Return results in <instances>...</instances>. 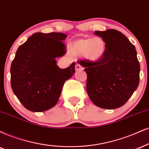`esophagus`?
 Instances as JSON below:
<instances>
[{"label":"esophagus","instance_id":"1","mask_svg":"<svg viewBox=\"0 0 149 149\" xmlns=\"http://www.w3.org/2000/svg\"><path fill=\"white\" fill-rule=\"evenodd\" d=\"M83 69V68H82V66L80 65V64L79 63H77L76 65H75V70H76L77 71V70H82Z\"/></svg>","mask_w":149,"mask_h":149}]
</instances>
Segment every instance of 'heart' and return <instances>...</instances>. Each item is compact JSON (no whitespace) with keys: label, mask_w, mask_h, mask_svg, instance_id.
I'll return each instance as SVG.
<instances>
[{"label":"heart","mask_w":149,"mask_h":149,"mask_svg":"<svg viewBox=\"0 0 149 149\" xmlns=\"http://www.w3.org/2000/svg\"><path fill=\"white\" fill-rule=\"evenodd\" d=\"M69 50L73 55H81L91 61H97L106 51V43L102 38L79 39L70 44Z\"/></svg>","instance_id":"b5f03b06"}]
</instances>
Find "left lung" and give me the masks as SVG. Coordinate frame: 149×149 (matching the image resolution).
Listing matches in <instances>:
<instances>
[{"instance_id":"left-lung-1","label":"left lung","mask_w":149,"mask_h":149,"mask_svg":"<svg viewBox=\"0 0 149 149\" xmlns=\"http://www.w3.org/2000/svg\"><path fill=\"white\" fill-rule=\"evenodd\" d=\"M106 43L97 61H80L87 74L86 90L94 104L104 109L121 107L139 85L140 66L135 47L122 32L110 29L95 31Z\"/></svg>"}]
</instances>
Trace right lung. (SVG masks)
Segmentation results:
<instances>
[{"mask_svg":"<svg viewBox=\"0 0 149 149\" xmlns=\"http://www.w3.org/2000/svg\"><path fill=\"white\" fill-rule=\"evenodd\" d=\"M66 34L37 32L20 45L11 65V86L24 107L43 112L54 107L64 82L74 73L75 63L61 69L55 58L66 53Z\"/></svg>","mask_w":149,"mask_h":149,"instance_id":"obj_1","label":"right lung"}]
</instances>
